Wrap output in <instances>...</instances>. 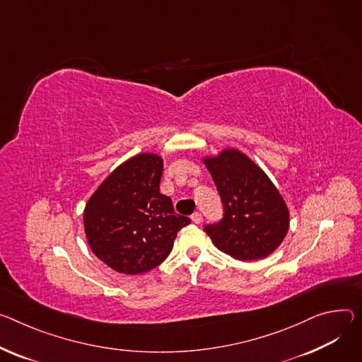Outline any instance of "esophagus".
<instances>
[{"mask_svg": "<svg viewBox=\"0 0 362 362\" xmlns=\"http://www.w3.org/2000/svg\"><path fill=\"white\" fill-rule=\"evenodd\" d=\"M192 221H193V223H201L202 222V214L201 212H194L192 215Z\"/></svg>", "mask_w": 362, "mask_h": 362, "instance_id": "obj_1", "label": "esophagus"}]
</instances>
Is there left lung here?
Segmentation results:
<instances>
[{"label": "left lung", "instance_id": "obj_1", "mask_svg": "<svg viewBox=\"0 0 362 362\" xmlns=\"http://www.w3.org/2000/svg\"><path fill=\"white\" fill-rule=\"evenodd\" d=\"M223 205V218L204 231L222 252L241 261L269 257L288 231L283 196L257 164L237 148L205 157Z\"/></svg>", "mask_w": 362, "mask_h": 362}]
</instances>
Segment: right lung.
<instances>
[{"instance_id":"obj_1","label":"right lung","mask_w":362,"mask_h":362,"mask_svg":"<svg viewBox=\"0 0 362 362\" xmlns=\"http://www.w3.org/2000/svg\"><path fill=\"white\" fill-rule=\"evenodd\" d=\"M163 158L141 153L128 158L100 185L83 211L93 254L122 274H141L168 258L180 229L190 223L160 193Z\"/></svg>"}]
</instances>
